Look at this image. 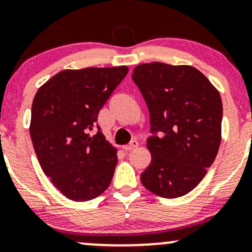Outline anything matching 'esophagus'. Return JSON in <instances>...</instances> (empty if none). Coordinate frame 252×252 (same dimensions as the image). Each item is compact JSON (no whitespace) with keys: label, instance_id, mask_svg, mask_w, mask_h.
Wrapping results in <instances>:
<instances>
[{"label":"esophagus","instance_id":"34e87169","mask_svg":"<svg viewBox=\"0 0 252 252\" xmlns=\"http://www.w3.org/2000/svg\"><path fill=\"white\" fill-rule=\"evenodd\" d=\"M138 145H139V142H138V140H136V139H133V140H132L131 143H129V144H127V145H124L123 149H124V150L128 151V150H132V149L137 148Z\"/></svg>","mask_w":252,"mask_h":252}]
</instances>
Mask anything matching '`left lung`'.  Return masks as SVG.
I'll list each match as a JSON object with an SVG mask.
<instances>
[{
	"label": "left lung",
	"mask_w": 252,
	"mask_h": 252,
	"mask_svg": "<svg viewBox=\"0 0 252 252\" xmlns=\"http://www.w3.org/2000/svg\"><path fill=\"white\" fill-rule=\"evenodd\" d=\"M132 79L150 113L151 162L142 173L145 189L164 198L193 190L207 174L221 143L222 101L207 77L192 66L138 64Z\"/></svg>",
	"instance_id": "obj_1"
}]
</instances>
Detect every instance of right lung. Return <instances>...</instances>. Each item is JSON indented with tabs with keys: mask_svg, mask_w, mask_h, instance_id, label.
I'll list each match as a JSON object with an SVG mask.
<instances>
[{
	"mask_svg": "<svg viewBox=\"0 0 252 252\" xmlns=\"http://www.w3.org/2000/svg\"><path fill=\"white\" fill-rule=\"evenodd\" d=\"M126 66L59 72L33 98L30 136L40 167L67 198L86 202L103 193L118 163L116 149L96 121ZM99 131L94 136L91 131Z\"/></svg>",
	"mask_w": 252,
	"mask_h": 252,
	"instance_id": "right-lung-1",
	"label": "right lung"
}]
</instances>
